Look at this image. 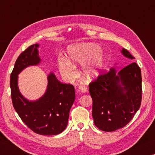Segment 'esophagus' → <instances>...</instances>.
<instances>
[{"instance_id": "34e87169", "label": "esophagus", "mask_w": 155, "mask_h": 155, "mask_svg": "<svg viewBox=\"0 0 155 155\" xmlns=\"http://www.w3.org/2000/svg\"><path fill=\"white\" fill-rule=\"evenodd\" d=\"M78 90L82 93H86L87 91V89L86 87H84V86H79L78 87Z\"/></svg>"}]
</instances>
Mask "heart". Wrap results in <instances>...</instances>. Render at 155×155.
Instances as JSON below:
<instances>
[{"label": "heart", "instance_id": "obj_1", "mask_svg": "<svg viewBox=\"0 0 155 155\" xmlns=\"http://www.w3.org/2000/svg\"><path fill=\"white\" fill-rule=\"evenodd\" d=\"M68 59L59 57L58 64L60 74L65 80H71L76 77L75 66L84 65L82 74L87 80L91 81L98 77L104 67L105 54L96 44H78L70 46L67 49Z\"/></svg>", "mask_w": 155, "mask_h": 155}]
</instances>
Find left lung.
<instances>
[{
    "mask_svg": "<svg viewBox=\"0 0 155 155\" xmlns=\"http://www.w3.org/2000/svg\"><path fill=\"white\" fill-rule=\"evenodd\" d=\"M127 58L135 57L121 50ZM92 98V116L100 130L111 132L123 128L134 117L141 102V74L135 62L119 71L113 67L89 85Z\"/></svg>",
    "mask_w": 155,
    "mask_h": 155,
    "instance_id": "left-lung-1",
    "label": "left lung"
}]
</instances>
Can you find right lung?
I'll list each match as a JSON object with an SVG mask.
<instances>
[{
	"mask_svg": "<svg viewBox=\"0 0 155 155\" xmlns=\"http://www.w3.org/2000/svg\"><path fill=\"white\" fill-rule=\"evenodd\" d=\"M39 46L35 44L28 47L15 63L10 77L12 103L22 122L33 132L55 135L63 132L68 125L70 110L75 100L74 86L61 83L51 72L47 77L46 92L36 101L25 98L18 87V74L26 68L40 64Z\"/></svg>",
	"mask_w": 155,
	"mask_h": 155,
	"instance_id": "add662e5",
	"label": "right lung"
}]
</instances>
